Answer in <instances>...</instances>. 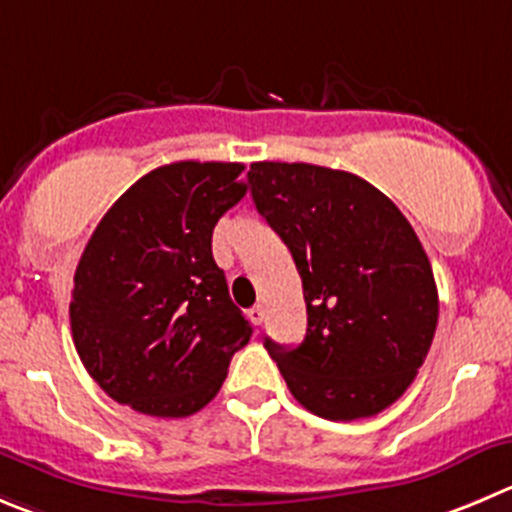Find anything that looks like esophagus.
<instances>
[{"instance_id": "esophagus-1", "label": "esophagus", "mask_w": 512, "mask_h": 512, "mask_svg": "<svg viewBox=\"0 0 512 512\" xmlns=\"http://www.w3.org/2000/svg\"><path fill=\"white\" fill-rule=\"evenodd\" d=\"M248 319H251L256 326L264 324V319H266V309H264V306H261V304L251 306V309H248Z\"/></svg>"}]
</instances>
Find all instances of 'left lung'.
<instances>
[{
    "instance_id": "8db88e82",
    "label": "left lung",
    "mask_w": 512,
    "mask_h": 512,
    "mask_svg": "<svg viewBox=\"0 0 512 512\" xmlns=\"http://www.w3.org/2000/svg\"><path fill=\"white\" fill-rule=\"evenodd\" d=\"M246 188L289 246L304 286V342H264L286 387L324 420L387 410L417 377L440 311L415 228L347 170L264 160L251 163Z\"/></svg>"
}]
</instances>
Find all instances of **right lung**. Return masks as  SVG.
Here are the masks:
<instances>
[{"label": "right lung", "instance_id": "1", "mask_svg": "<svg viewBox=\"0 0 512 512\" xmlns=\"http://www.w3.org/2000/svg\"><path fill=\"white\" fill-rule=\"evenodd\" d=\"M241 170L160 165L92 231L75 271L72 339L87 374L120 405L153 417L203 410L251 339L211 251L218 218L246 196Z\"/></svg>", "mask_w": 512, "mask_h": 512}]
</instances>
